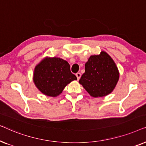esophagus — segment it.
<instances>
[{
    "mask_svg": "<svg viewBox=\"0 0 146 146\" xmlns=\"http://www.w3.org/2000/svg\"><path fill=\"white\" fill-rule=\"evenodd\" d=\"M76 76L78 80H80V77H81V74L80 72H78L76 74Z\"/></svg>",
    "mask_w": 146,
    "mask_h": 146,
    "instance_id": "obj_1",
    "label": "esophagus"
}]
</instances>
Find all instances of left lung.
<instances>
[{
	"label": "left lung",
	"mask_w": 146,
	"mask_h": 146,
	"mask_svg": "<svg viewBox=\"0 0 146 146\" xmlns=\"http://www.w3.org/2000/svg\"><path fill=\"white\" fill-rule=\"evenodd\" d=\"M119 78L115 62L107 52L102 51L98 55L90 56L79 83L91 96L104 97L114 90Z\"/></svg>",
	"instance_id": "8db88e82"
}]
</instances>
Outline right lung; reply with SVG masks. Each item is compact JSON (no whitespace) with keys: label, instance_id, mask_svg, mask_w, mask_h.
Segmentation results:
<instances>
[{"label":"right lung","instance_id":"obj_1","mask_svg":"<svg viewBox=\"0 0 146 146\" xmlns=\"http://www.w3.org/2000/svg\"><path fill=\"white\" fill-rule=\"evenodd\" d=\"M76 80L68 62L58 57H45L34 70V83L47 96H58L68 84Z\"/></svg>","mask_w":146,"mask_h":146}]
</instances>
